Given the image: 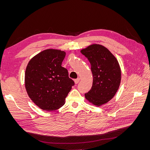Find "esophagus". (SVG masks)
<instances>
[{"label": "esophagus", "mask_w": 150, "mask_h": 150, "mask_svg": "<svg viewBox=\"0 0 150 150\" xmlns=\"http://www.w3.org/2000/svg\"><path fill=\"white\" fill-rule=\"evenodd\" d=\"M79 81H80V78H77V79H74V83H75V84H78L79 82Z\"/></svg>", "instance_id": "1"}]
</instances>
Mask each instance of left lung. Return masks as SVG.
Returning <instances> with one entry per match:
<instances>
[{
	"mask_svg": "<svg viewBox=\"0 0 150 150\" xmlns=\"http://www.w3.org/2000/svg\"><path fill=\"white\" fill-rule=\"evenodd\" d=\"M81 52L89 60L93 76L92 88L84 94L85 98L94 105L100 106L110 101L118 90L121 79L118 61L100 44L90 45Z\"/></svg>",
	"mask_w": 150,
	"mask_h": 150,
	"instance_id": "8db88e82",
	"label": "left lung"
}]
</instances>
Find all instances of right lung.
Instances as JSON below:
<instances>
[{"label":"right lung","instance_id":"add662e5","mask_svg":"<svg viewBox=\"0 0 150 150\" xmlns=\"http://www.w3.org/2000/svg\"><path fill=\"white\" fill-rule=\"evenodd\" d=\"M66 52L49 49L31 59L25 72V87L28 96L44 111H55L65 103L74 82L61 66Z\"/></svg>","mask_w":150,"mask_h":150}]
</instances>
